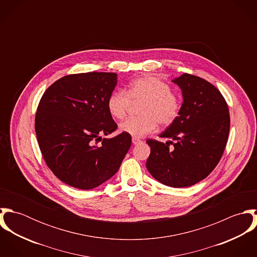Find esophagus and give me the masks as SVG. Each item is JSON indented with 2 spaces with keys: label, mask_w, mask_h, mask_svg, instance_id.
Returning a JSON list of instances; mask_svg holds the SVG:
<instances>
[{
  "label": "esophagus",
  "mask_w": 257,
  "mask_h": 257,
  "mask_svg": "<svg viewBox=\"0 0 257 257\" xmlns=\"http://www.w3.org/2000/svg\"><path fill=\"white\" fill-rule=\"evenodd\" d=\"M143 142L141 141V140H139V139H136V138H133V144L135 145V146H137V145H139V144H142Z\"/></svg>",
  "instance_id": "esophagus-1"
}]
</instances>
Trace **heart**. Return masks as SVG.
I'll use <instances>...</instances> for the list:
<instances>
[{"mask_svg": "<svg viewBox=\"0 0 257 257\" xmlns=\"http://www.w3.org/2000/svg\"><path fill=\"white\" fill-rule=\"evenodd\" d=\"M133 103L145 102L140 110L142 116L128 118L119 123V131L139 139L151 134L160 125L171 124L181 109L179 97L172 93L171 87L155 76H145L131 82L126 92L113 91L107 101L111 116L123 118Z\"/></svg>", "mask_w": 257, "mask_h": 257, "instance_id": "1", "label": "heart"}]
</instances>
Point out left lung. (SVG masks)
<instances>
[{
  "instance_id": "8db88e82",
  "label": "left lung",
  "mask_w": 257,
  "mask_h": 257,
  "mask_svg": "<svg viewBox=\"0 0 257 257\" xmlns=\"http://www.w3.org/2000/svg\"><path fill=\"white\" fill-rule=\"evenodd\" d=\"M182 91L177 118L159 136L176 141L174 148L147 140L149 173L173 188L189 187L205 179L218 165L229 133V113L220 91L208 81L184 73L172 80Z\"/></svg>"
}]
</instances>
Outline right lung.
<instances>
[{"label":"right lung","mask_w":257,"mask_h":257,"mask_svg":"<svg viewBox=\"0 0 257 257\" xmlns=\"http://www.w3.org/2000/svg\"><path fill=\"white\" fill-rule=\"evenodd\" d=\"M117 82L111 72L72 74L54 82L42 95L36 114L37 142L47 166L62 182L89 190L109 180L132 146L117 127L107 101ZM102 144L97 146L96 141Z\"/></svg>","instance_id":"right-lung-1"}]
</instances>
